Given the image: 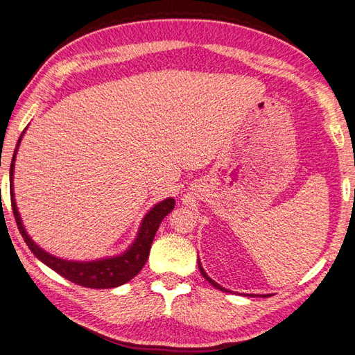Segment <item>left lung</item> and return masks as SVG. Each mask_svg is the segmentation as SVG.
Instances as JSON below:
<instances>
[{"label": "left lung", "mask_w": 355, "mask_h": 355, "mask_svg": "<svg viewBox=\"0 0 355 355\" xmlns=\"http://www.w3.org/2000/svg\"><path fill=\"white\" fill-rule=\"evenodd\" d=\"M198 270H200V272H202V275H203V277H205V279H206L207 282H209V283L212 284V286H214V288H217V289H220V291H223V292H229L227 289H224V288H221L218 283H215V282H214V280H212V279L209 277V275H207V274L205 272V270H203V268H202V265H200V261H198ZM265 297H268V295H265ZM270 297H271V295H270Z\"/></svg>", "instance_id": "1"}]
</instances>
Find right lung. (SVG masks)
Here are the masks:
<instances>
[{"label":"right lung","instance_id":"right-lung-1","mask_svg":"<svg viewBox=\"0 0 355 355\" xmlns=\"http://www.w3.org/2000/svg\"><path fill=\"white\" fill-rule=\"evenodd\" d=\"M19 143H21V138L18 140V146ZM16 150L13 153V159L10 164L12 182H13V167H15ZM10 198H12V209H13L16 224H18L21 235L25 243H27L28 248L33 252V254L39 257L40 261L45 265H48L49 268H53L55 272H58L62 277L67 279L69 282L80 284V286H84V288H92V289L116 288V286H120V284L129 282L132 277H135V275L141 271L146 261H148L152 241L155 235H157V230L159 227L161 221L167 214L173 211V207H175V198H166L164 202L153 206L143 218L141 227H140V232H138L135 243L122 256L102 259V261H94V262H71V261H63V259L48 254L46 252H43L42 248H39L33 243L31 238L27 235V232L24 230L18 207H16V203H15L13 184H12Z\"/></svg>","mask_w":355,"mask_h":355}]
</instances>
